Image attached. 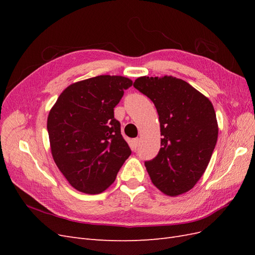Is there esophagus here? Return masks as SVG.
Instances as JSON below:
<instances>
[{
    "mask_svg": "<svg viewBox=\"0 0 255 255\" xmlns=\"http://www.w3.org/2000/svg\"><path fill=\"white\" fill-rule=\"evenodd\" d=\"M139 141H140L139 138H135V139L133 140V145H134V148H135V149L137 148L138 144H139Z\"/></svg>",
    "mask_w": 255,
    "mask_h": 255,
    "instance_id": "1",
    "label": "esophagus"
}]
</instances>
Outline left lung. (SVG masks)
Wrapping results in <instances>:
<instances>
[{"mask_svg": "<svg viewBox=\"0 0 255 255\" xmlns=\"http://www.w3.org/2000/svg\"><path fill=\"white\" fill-rule=\"evenodd\" d=\"M134 87L148 97L158 114L161 148L144 163L152 183L167 196L188 191L201 179L218 138L212 102L181 79L141 76Z\"/></svg>", "mask_w": 255, "mask_h": 255, "instance_id": "obj_1", "label": "left lung"}]
</instances>
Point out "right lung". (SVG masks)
Instances as JSON below:
<instances>
[{"mask_svg": "<svg viewBox=\"0 0 255 255\" xmlns=\"http://www.w3.org/2000/svg\"><path fill=\"white\" fill-rule=\"evenodd\" d=\"M132 84L120 75L71 84L49 113L53 159L79 191L96 195L109 188L132 153L114 117L115 106Z\"/></svg>", "mask_w": 255, "mask_h": 255, "instance_id": "obj_1", "label": "right lung"}]
</instances>
